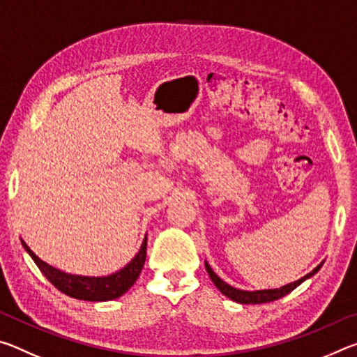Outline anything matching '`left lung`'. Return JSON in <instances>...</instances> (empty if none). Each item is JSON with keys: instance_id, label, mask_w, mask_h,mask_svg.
I'll return each mask as SVG.
<instances>
[{"instance_id": "left-lung-1", "label": "left lung", "mask_w": 357, "mask_h": 357, "mask_svg": "<svg viewBox=\"0 0 357 357\" xmlns=\"http://www.w3.org/2000/svg\"><path fill=\"white\" fill-rule=\"evenodd\" d=\"M323 264V263H321ZM321 264H318L315 269L309 273L307 275L302 277V279L296 280L293 283H288V285L282 287V288H275V289H261V291H244V289H238V288H233L231 285H228V283L223 282L219 275H217L213 269H211V266L206 263V271L211 277V280L214 282V285L219 288V291L222 294H225L227 298L233 299L234 302H239V304H264V302H271V301H275V299H280L283 296L291 293L293 289L301 285L302 282L305 279H309L315 273H318L319 268H321Z\"/></svg>"}]
</instances>
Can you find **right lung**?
I'll list each match as a JSON object with an SVG mask.
<instances>
[{
    "label": "right lung",
    "instance_id": "obj_1",
    "mask_svg": "<svg viewBox=\"0 0 357 357\" xmlns=\"http://www.w3.org/2000/svg\"><path fill=\"white\" fill-rule=\"evenodd\" d=\"M22 244L29 255H31L34 263L38 264L40 273L59 291L70 296V298L93 302L112 301L123 296L138 279L144 266V259H146V238H144L140 252L137 253L135 258L126 268L118 271V273L107 277H82L66 274L63 271L55 269L53 266L44 263L40 258L36 257V253L23 241Z\"/></svg>",
    "mask_w": 357,
    "mask_h": 357
}]
</instances>
